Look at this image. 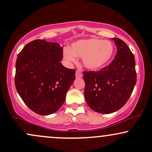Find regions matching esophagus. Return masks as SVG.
Instances as JSON below:
<instances>
[{
    "label": "esophagus",
    "mask_w": 152,
    "mask_h": 152,
    "mask_svg": "<svg viewBox=\"0 0 152 152\" xmlns=\"http://www.w3.org/2000/svg\"><path fill=\"white\" fill-rule=\"evenodd\" d=\"M82 76H83V75H82L81 71H76V78H80L82 77Z\"/></svg>",
    "instance_id": "34e87169"
}]
</instances>
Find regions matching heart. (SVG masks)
Returning a JSON list of instances; mask_svg holds the SVG:
<instances>
[{
    "label": "heart",
    "mask_w": 152,
    "mask_h": 152,
    "mask_svg": "<svg viewBox=\"0 0 152 152\" xmlns=\"http://www.w3.org/2000/svg\"><path fill=\"white\" fill-rule=\"evenodd\" d=\"M114 44L109 41L91 38L74 43L71 48L64 49V57L70 62H76V56L83 58V64L90 70L100 69L111 60L114 53Z\"/></svg>",
    "instance_id": "heart-1"
}]
</instances>
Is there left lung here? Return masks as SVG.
<instances>
[{
    "mask_svg": "<svg viewBox=\"0 0 152 152\" xmlns=\"http://www.w3.org/2000/svg\"><path fill=\"white\" fill-rule=\"evenodd\" d=\"M113 40L117 51L111 64L99 71L83 72L86 102L101 114H111L124 106L137 82L134 54L124 41Z\"/></svg>",
    "mask_w": 152,
    "mask_h": 152,
    "instance_id": "1",
    "label": "left lung"
}]
</instances>
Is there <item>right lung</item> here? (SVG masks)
Segmentation results:
<instances>
[{
  "label": "right lung",
  "instance_id": "add662e5",
  "mask_svg": "<svg viewBox=\"0 0 152 152\" xmlns=\"http://www.w3.org/2000/svg\"><path fill=\"white\" fill-rule=\"evenodd\" d=\"M62 58V47L43 39L28 43L18 53L15 88L26 106L36 114H53L65 102L76 71L64 67Z\"/></svg>",
  "mask_w": 152,
  "mask_h": 152
}]
</instances>
